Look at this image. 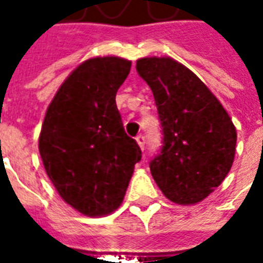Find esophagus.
Masks as SVG:
<instances>
[{"mask_svg": "<svg viewBox=\"0 0 263 263\" xmlns=\"http://www.w3.org/2000/svg\"><path fill=\"white\" fill-rule=\"evenodd\" d=\"M137 142L138 145H139V148L143 151V149H145V137H143L142 134H139L137 137Z\"/></svg>", "mask_w": 263, "mask_h": 263, "instance_id": "obj_1", "label": "esophagus"}]
</instances>
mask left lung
<instances>
[{
  "label": "left lung",
  "instance_id": "obj_1",
  "mask_svg": "<svg viewBox=\"0 0 263 263\" xmlns=\"http://www.w3.org/2000/svg\"><path fill=\"white\" fill-rule=\"evenodd\" d=\"M137 71L154 92L163 134L149 165L155 182L173 203H200L231 169L235 126L209 87L175 59L142 58Z\"/></svg>",
  "mask_w": 263,
  "mask_h": 263
}]
</instances>
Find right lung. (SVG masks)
I'll use <instances>...</instances> for the list:
<instances>
[{"label": "right lung", "mask_w": 263, "mask_h": 263, "mask_svg": "<svg viewBox=\"0 0 263 263\" xmlns=\"http://www.w3.org/2000/svg\"><path fill=\"white\" fill-rule=\"evenodd\" d=\"M131 70L122 58H92L63 81L43 120L39 154L60 197L88 217L124 200L142 152L128 137L115 96Z\"/></svg>", "instance_id": "add662e5"}]
</instances>
